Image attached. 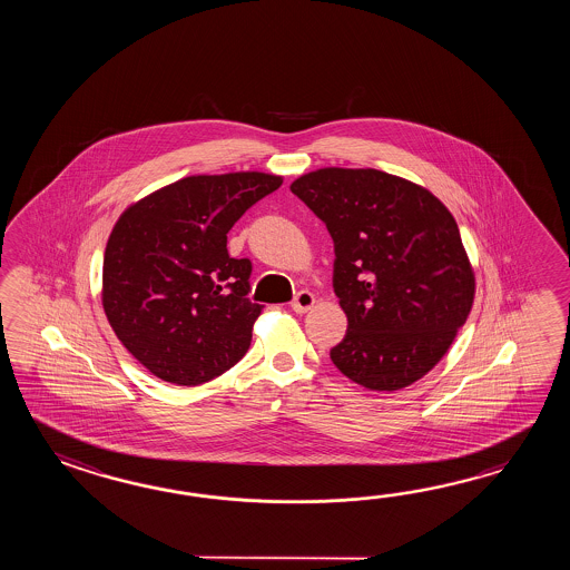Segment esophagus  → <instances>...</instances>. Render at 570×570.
Here are the masks:
<instances>
[{"instance_id":"1","label":"esophagus","mask_w":570,"mask_h":570,"mask_svg":"<svg viewBox=\"0 0 570 570\" xmlns=\"http://www.w3.org/2000/svg\"><path fill=\"white\" fill-rule=\"evenodd\" d=\"M315 297L312 291H299L297 295H295V299L291 302V307H293V312L295 314H305V312H309L312 307H314Z\"/></svg>"}]
</instances>
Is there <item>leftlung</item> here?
I'll return each mask as SVG.
<instances>
[{"instance_id": "8db88e82", "label": "left lung", "mask_w": 570, "mask_h": 570, "mask_svg": "<svg viewBox=\"0 0 570 570\" xmlns=\"http://www.w3.org/2000/svg\"><path fill=\"white\" fill-rule=\"evenodd\" d=\"M291 191L334 240V291L348 332L330 351L332 363L371 391L428 375L474 302L473 265L449 207L376 169L312 170Z\"/></svg>"}]
</instances>
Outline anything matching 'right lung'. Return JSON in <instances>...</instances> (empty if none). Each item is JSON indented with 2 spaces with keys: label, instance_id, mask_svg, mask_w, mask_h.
<instances>
[{
  "label": "right lung",
  "instance_id": "right-lung-1",
  "mask_svg": "<svg viewBox=\"0 0 570 570\" xmlns=\"http://www.w3.org/2000/svg\"><path fill=\"white\" fill-rule=\"evenodd\" d=\"M283 177L258 170L194 175L134 202L104 255L101 305L126 351L153 375L202 385L243 358L261 303L250 261L228 255V232Z\"/></svg>",
  "mask_w": 570,
  "mask_h": 570
}]
</instances>
